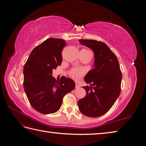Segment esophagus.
I'll return each instance as SVG.
<instances>
[{
	"instance_id": "obj_1",
	"label": "esophagus",
	"mask_w": 146,
	"mask_h": 146,
	"mask_svg": "<svg viewBox=\"0 0 146 146\" xmlns=\"http://www.w3.org/2000/svg\"><path fill=\"white\" fill-rule=\"evenodd\" d=\"M80 87V85H79L78 83H76V89H78V88H79Z\"/></svg>"
}]
</instances>
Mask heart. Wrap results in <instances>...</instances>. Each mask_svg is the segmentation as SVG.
Here are the masks:
<instances>
[{"instance_id":"obj_1","label":"heart","mask_w":146,"mask_h":146,"mask_svg":"<svg viewBox=\"0 0 146 146\" xmlns=\"http://www.w3.org/2000/svg\"><path fill=\"white\" fill-rule=\"evenodd\" d=\"M88 51H90L89 50L85 49ZM86 70L82 68H74L70 70L69 74V76L71 77L74 80H78L85 74Z\"/></svg>"}]
</instances>
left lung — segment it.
<instances>
[{
  "label": "left lung",
  "instance_id": "8db88e82",
  "mask_svg": "<svg viewBox=\"0 0 146 146\" xmlns=\"http://www.w3.org/2000/svg\"><path fill=\"white\" fill-rule=\"evenodd\" d=\"M82 44L94 51V68L85 77L90 86L83 88L86 95L78 102L84 115L97 117L107 113L112 107L121 91L122 72L117 56L103 42L79 39Z\"/></svg>",
  "mask_w": 146,
  "mask_h": 146
}]
</instances>
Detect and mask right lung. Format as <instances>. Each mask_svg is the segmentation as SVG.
<instances>
[{
  "label": "right lung",
  "mask_w": 146,
  "mask_h": 146,
  "mask_svg": "<svg viewBox=\"0 0 146 146\" xmlns=\"http://www.w3.org/2000/svg\"><path fill=\"white\" fill-rule=\"evenodd\" d=\"M64 39L50 38L31 52L24 68V88L32 107L42 114L58 111L64 96L76 86L72 79L63 77L60 81L52 76V70L62 62Z\"/></svg>",
  "instance_id": "add662e5"
}]
</instances>
